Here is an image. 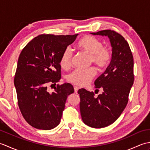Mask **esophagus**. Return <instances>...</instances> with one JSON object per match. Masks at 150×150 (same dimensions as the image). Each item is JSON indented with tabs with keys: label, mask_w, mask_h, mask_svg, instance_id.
Listing matches in <instances>:
<instances>
[{
	"label": "esophagus",
	"mask_w": 150,
	"mask_h": 150,
	"mask_svg": "<svg viewBox=\"0 0 150 150\" xmlns=\"http://www.w3.org/2000/svg\"><path fill=\"white\" fill-rule=\"evenodd\" d=\"M79 90V87H77V86H75V87H74V90H75V93H77V92H78V90Z\"/></svg>",
	"instance_id": "1"
}]
</instances>
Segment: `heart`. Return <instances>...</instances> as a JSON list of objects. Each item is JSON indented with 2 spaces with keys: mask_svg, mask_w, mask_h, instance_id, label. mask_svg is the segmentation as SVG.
I'll return each instance as SVG.
<instances>
[{
  "mask_svg": "<svg viewBox=\"0 0 150 150\" xmlns=\"http://www.w3.org/2000/svg\"><path fill=\"white\" fill-rule=\"evenodd\" d=\"M78 47L90 56L89 61L96 66L99 70L106 69L112 59V52L109 47L103 46V44L97 38L86 35L79 40ZM73 52L71 47H67L63 51L60 59L62 68L68 69L71 65ZM96 74L93 68L87 69H75L68 75L67 80L70 83L79 86H84L90 82Z\"/></svg>",
  "mask_w": 150,
  "mask_h": 150,
  "instance_id": "1",
  "label": "heart"
}]
</instances>
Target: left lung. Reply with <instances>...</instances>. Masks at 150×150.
<instances>
[{
    "label": "left lung",
    "instance_id": "8db88e82",
    "mask_svg": "<svg viewBox=\"0 0 150 150\" xmlns=\"http://www.w3.org/2000/svg\"><path fill=\"white\" fill-rule=\"evenodd\" d=\"M91 33L108 36L112 47L110 65L95 81V88H103V93L95 97L93 91L84 88L78 91L83 122L91 128H102L113 124L128 104L134 81L133 57L128 42L116 31L105 30Z\"/></svg>",
    "mask_w": 150,
    "mask_h": 150
}]
</instances>
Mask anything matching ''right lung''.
Masks as SVG:
<instances>
[{
	"label": "right lung",
	"instance_id": "obj_1",
	"mask_svg": "<svg viewBox=\"0 0 150 150\" xmlns=\"http://www.w3.org/2000/svg\"><path fill=\"white\" fill-rule=\"evenodd\" d=\"M77 35H40L19 55L14 78L18 105L24 119L33 128L49 130L60 122L67 97L74 88L69 83L57 84L49 93L47 86L59 82L62 53Z\"/></svg>",
	"mask_w": 150,
	"mask_h": 150
}]
</instances>
